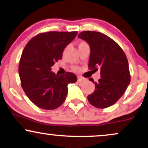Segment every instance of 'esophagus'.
I'll use <instances>...</instances> for the list:
<instances>
[{
    "mask_svg": "<svg viewBox=\"0 0 148 148\" xmlns=\"http://www.w3.org/2000/svg\"><path fill=\"white\" fill-rule=\"evenodd\" d=\"M86 79L84 77H78V79H77V81L79 82H85Z\"/></svg>",
    "mask_w": 148,
    "mask_h": 148,
    "instance_id": "esophagus-1",
    "label": "esophagus"
}]
</instances>
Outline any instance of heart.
Returning a JSON list of instances; mask_svg holds the SVG:
<instances>
[{
    "mask_svg": "<svg viewBox=\"0 0 148 148\" xmlns=\"http://www.w3.org/2000/svg\"><path fill=\"white\" fill-rule=\"evenodd\" d=\"M84 43H86V42H81L79 44H84Z\"/></svg>",
    "mask_w": 148,
    "mask_h": 148,
    "instance_id": "obj_1",
    "label": "heart"
}]
</instances>
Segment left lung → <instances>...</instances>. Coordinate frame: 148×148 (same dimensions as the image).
I'll use <instances>...</instances> for the list:
<instances>
[{"label": "left lung", "instance_id": "obj_1", "mask_svg": "<svg viewBox=\"0 0 148 148\" xmlns=\"http://www.w3.org/2000/svg\"><path fill=\"white\" fill-rule=\"evenodd\" d=\"M78 38L86 40L90 47L89 69H100L98 82L92 78L95 90L88 96L92 106L105 108L115 104L130 84L131 75L127 56L120 46L105 34L98 32L84 31Z\"/></svg>", "mask_w": 148, "mask_h": 148}]
</instances>
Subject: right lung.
<instances>
[{"label":"right lung","instance_id":"1","mask_svg":"<svg viewBox=\"0 0 148 148\" xmlns=\"http://www.w3.org/2000/svg\"><path fill=\"white\" fill-rule=\"evenodd\" d=\"M77 32H49L38 34L24 48L20 58L19 74L22 88L36 106L54 110L65 100L69 84L77 77L73 73L58 75L51 71L60 60L66 46Z\"/></svg>","mask_w":148,"mask_h":148}]
</instances>
